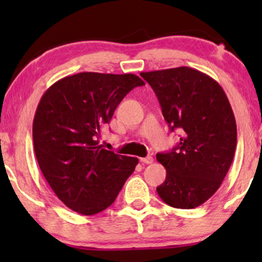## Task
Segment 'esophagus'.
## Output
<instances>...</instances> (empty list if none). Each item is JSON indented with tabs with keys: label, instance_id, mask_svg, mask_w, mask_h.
<instances>
[{
	"label": "esophagus",
	"instance_id": "obj_1",
	"mask_svg": "<svg viewBox=\"0 0 262 262\" xmlns=\"http://www.w3.org/2000/svg\"><path fill=\"white\" fill-rule=\"evenodd\" d=\"M141 162L142 163H145V164H151L154 162V159L151 156H146V157H142L141 159Z\"/></svg>",
	"mask_w": 262,
	"mask_h": 262
}]
</instances>
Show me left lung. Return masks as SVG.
<instances>
[{
  "mask_svg": "<svg viewBox=\"0 0 262 262\" xmlns=\"http://www.w3.org/2000/svg\"><path fill=\"white\" fill-rule=\"evenodd\" d=\"M151 85L170 130L181 137L156 159L166 180L156 188L177 209H194L212 196L230 168L237 128L230 102L217 81L188 67L141 73Z\"/></svg>",
  "mask_w": 262,
  "mask_h": 262,
  "instance_id": "obj_1",
  "label": "left lung"
}]
</instances>
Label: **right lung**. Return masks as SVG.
<instances>
[{
	"mask_svg": "<svg viewBox=\"0 0 262 262\" xmlns=\"http://www.w3.org/2000/svg\"><path fill=\"white\" fill-rule=\"evenodd\" d=\"M144 81L134 74L80 73L53 83L33 120L38 164L50 187L84 216L111 206L138 164L99 145L102 127L121 100Z\"/></svg>",
	"mask_w": 262,
	"mask_h": 262,
	"instance_id": "right-lung-1",
	"label": "right lung"
}]
</instances>
